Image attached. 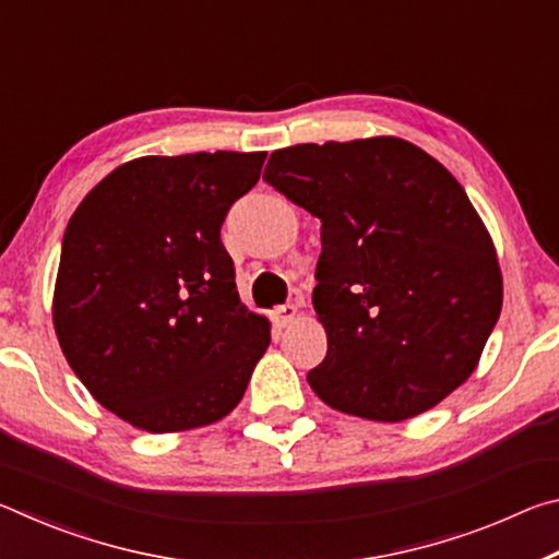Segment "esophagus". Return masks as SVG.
Here are the masks:
<instances>
[{"instance_id": "esophagus-1", "label": "esophagus", "mask_w": 559, "mask_h": 559, "mask_svg": "<svg viewBox=\"0 0 559 559\" xmlns=\"http://www.w3.org/2000/svg\"><path fill=\"white\" fill-rule=\"evenodd\" d=\"M296 316H298L296 302H286V306H278L276 310H273V323H276L278 328H288L293 320H296Z\"/></svg>"}]
</instances>
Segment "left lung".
I'll return each mask as SVG.
<instances>
[{"label":"left lung","instance_id":"8db88e82","mask_svg":"<svg viewBox=\"0 0 559 559\" xmlns=\"http://www.w3.org/2000/svg\"><path fill=\"white\" fill-rule=\"evenodd\" d=\"M263 179L320 222L313 308L328 355L308 384L370 421L429 412L476 370L503 308L493 239L459 179L402 138L306 143Z\"/></svg>","mask_w":559,"mask_h":559}]
</instances>
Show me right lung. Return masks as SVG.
Segmentation results:
<instances>
[{"label":"right lung","instance_id":"right-lung-1","mask_svg":"<svg viewBox=\"0 0 559 559\" xmlns=\"http://www.w3.org/2000/svg\"><path fill=\"white\" fill-rule=\"evenodd\" d=\"M266 153L147 155L112 169L66 226L53 328L93 400L150 433L224 419L271 343L219 239Z\"/></svg>","mask_w":559,"mask_h":559}]
</instances>
